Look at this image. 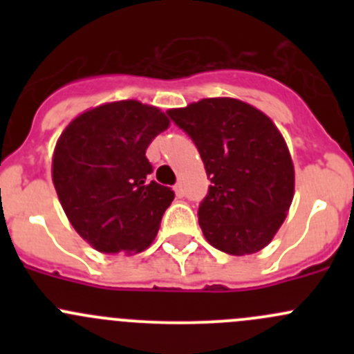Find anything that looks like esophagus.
<instances>
[{"label":"esophagus","instance_id":"obj_1","mask_svg":"<svg viewBox=\"0 0 354 354\" xmlns=\"http://www.w3.org/2000/svg\"><path fill=\"white\" fill-rule=\"evenodd\" d=\"M174 195H176L178 198H181L185 195V190H183V185L181 183H176L174 185Z\"/></svg>","mask_w":354,"mask_h":354}]
</instances>
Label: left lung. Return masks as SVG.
Masks as SVG:
<instances>
[{
  "label": "left lung",
  "mask_w": 354,
  "mask_h": 354,
  "mask_svg": "<svg viewBox=\"0 0 354 354\" xmlns=\"http://www.w3.org/2000/svg\"><path fill=\"white\" fill-rule=\"evenodd\" d=\"M167 114L195 142L212 183L198 207L205 240L236 257L266 248L295 195V166L274 121L234 97L202 99Z\"/></svg>",
  "instance_id": "obj_1"
}]
</instances>
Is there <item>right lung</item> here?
I'll return each instance as SVG.
<instances>
[{
    "mask_svg": "<svg viewBox=\"0 0 354 354\" xmlns=\"http://www.w3.org/2000/svg\"><path fill=\"white\" fill-rule=\"evenodd\" d=\"M169 118L135 99L106 102L68 123L53 152V183L68 221L102 253H140L152 245L174 198L151 181L145 151Z\"/></svg>",
    "mask_w": 354,
    "mask_h": 354,
    "instance_id": "obj_1",
    "label": "right lung"
}]
</instances>
